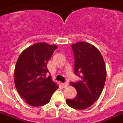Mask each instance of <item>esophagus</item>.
<instances>
[{
	"mask_svg": "<svg viewBox=\"0 0 123 123\" xmlns=\"http://www.w3.org/2000/svg\"><path fill=\"white\" fill-rule=\"evenodd\" d=\"M62 85L64 87V88H66V87H68V83H62Z\"/></svg>",
	"mask_w": 123,
	"mask_h": 123,
	"instance_id": "obj_1",
	"label": "esophagus"
}]
</instances>
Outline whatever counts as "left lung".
I'll return each instance as SVG.
<instances>
[{"label":"left lung","instance_id":"8db88e82","mask_svg":"<svg viewBox=\"0 0 123 123\" xmlns=\"http://www.w3.org/2000/svg\"><path fill=\"white\" fill-rule=\"evenodd\" d=\"M75 56V74L81 77L77 83L70 82L77 90L74 98L67 99L68 106L85 110L100 97L106 81V69L103 56L93 45L85 41L72 44Z\"/></svg>","mask_w":123,"mask_h":123}]
</instances>
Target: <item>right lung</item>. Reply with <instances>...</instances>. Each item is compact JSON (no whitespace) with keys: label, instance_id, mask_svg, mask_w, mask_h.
Instances as JSON below:
<instances>
[{"label":"right lung","instance_id":"1","mask_svg":"<svg viewBox=\"0 0 123 123\" xmlns=\"http://www.w3.org/2000/svg\"><path fill=\"white\" fill-rule=\"evenodd\" d=\"M57 46L38 43L28 47L19 55L15 68V85L20 97L31 106H41L49 102L59 88L51 76L47 64Z\"/></svg>","mask_w":123,"mask_h":123}]
</instances>
